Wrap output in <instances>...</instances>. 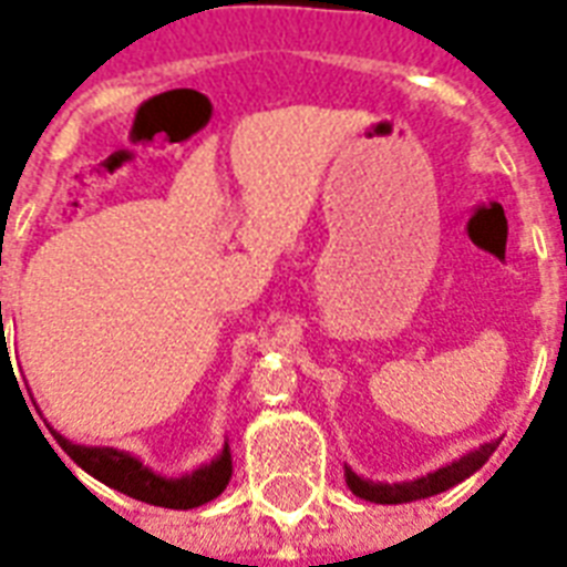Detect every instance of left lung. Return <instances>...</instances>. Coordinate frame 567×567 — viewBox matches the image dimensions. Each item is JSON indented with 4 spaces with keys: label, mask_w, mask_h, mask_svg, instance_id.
Returning <instances> with one entry per match:
<instances>
[{
    "label": "left lung",
    "mask_w": 567,
    "mask_h": 567,
    "mask_svg": "<svg viewBox=\"0 0 567 567\" xmlns=\"http://www.w3.org/2000/svg\"><path fill=\"white\" fill-rule=\"evenodd\" d=\"M501 441H492V444H483L474 453H467L458 462H450V465L439 467V471H432V474L421 476V480H412V483H373V480H364V476L353 474L350 467H344L347 485H350V492L355 497H362V501L371 503H382V506H391V503H412V501H423V497H432V494H441L458 485L462 480H467L471 474H476L480 467L488 462L494 450H497Z\"/></svg>",
    "instance_id": "1"
}]
</instances>
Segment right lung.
<instances>
[{
    "label": "right lung",
    "mask_w": 567,
    "mask_h": 567,
    "mask_svg": "<svg viewBox=\"0 0 567 567\" xmlns=\"http://www.w3.org/2000/svg\"><path fill=\"white\" fill-rule=\"evenodd\" d=\"M52 435H55L66 456L73 458L82 471L96 476L100 483L111 485V488H117V492L128 494L135 501L164 506V509H194V506L214 501L229 485V444L223 447V453L214 458L212 465L196 467L194 474H185L179 480H167V476H158L155 471H150L141 458L123 453V450L84 447V444H73L64 435H58L55 430H52Z\"/></svg>",
    "instance_id": "add662e5"
}]
</instances>
